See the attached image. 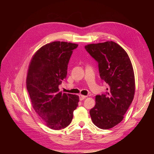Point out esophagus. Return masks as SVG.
Wrapping results in <instances>:
<instances>
[{
    "label": "esophagus",
    "instance_id": "esophagus-1",
    "mask_svg": "<svg viewBox=\"0 0 154 154\" xmlns=\"http://www.w3.org/2000/svg\"><path fill=\"white\" fill-rule=\"evenodd\" d=\"M87 97L82 95V94H79V100H83L85 99Z\"/></svg>",
    "mask_w": 154,
    "mask_h": 154
}]
</instances>
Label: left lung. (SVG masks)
Here are the masks:
<instances>
[{
  "label": "left lung",
  "instance_id": "left-lung-1",
  "mask_svg": "<svg viewBox=\"0 0 154 154\" xmlns=\"http://www.w3.org/2000/svg\"><path fill=\"white\" fill-rule=\"evenodd\" d=\"M85 48L99 64L100 79L109 85L105 93L96 96V104L90 110V115L98 128L109 129L122 120L133 100L132 65L125 50L114 42L89 44Z\"/></svg>",
  "mask_w": 154,
  "mask_h": 154
}]
</instances>
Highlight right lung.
<instances>
[{
	"mask_svg": "<svg viewBox=\"0 0 154 154\" xmlns=\"http://www.w3.org/2000/svg\"><path fill=\"white\" fill-rule=\"evenodd\" d=\"M77 44L54 42L34 55L29 66L26 87L34 110L44 123L58 130L69 125L79 97L60 92L59 85L67 74L68 63Z\"/></svg>",
	"mask_w": 154,
	"mask_h": 154,
	"instance_id": "1",
	"label": "right lung"
}]
</instances>
